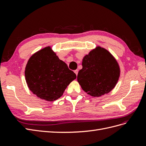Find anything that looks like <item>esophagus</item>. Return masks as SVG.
Returning a JSON list of instances; mask_svg holds the SVG:
<instances>
[{
    "label": "esophagus",
    "instance_id": "1",
    "mask_svg": "<svg viewBox=\"0 0 146 146\" xmlns=\"http://www.w3.org/2000/svg\"><path fill=\"white\" fill-rule=\"evenodd\" d=\"M74 72L76 73V76H77V74H78V70L77 69H76V70H74Z\"/></svg>",
    "mask_w": 146,
    "mask_h": 146
}]
</instances>
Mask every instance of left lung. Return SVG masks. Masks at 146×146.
Instances as JSON below:
<instances>
[{
	"instance_id": "8db88e82",
	"label": "left lung",
	"mask_w": 146,
	"mask_h": 146,
	"mask_svg": "<svg viewBox=\"0 0 146 146\" xmlns=\"http://www.w3.org/2000/svg\"><path fill=\"white\" fill-rule=\"evenodd\" d=\"M77 81L83 90L93 97L108 94L115 87L120 68L114 57L100 46L83 57Z\"/></svg>"
}]
</instances>
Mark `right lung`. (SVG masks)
Wrapping results in <instances>:
<instances>
[{"label":"right lung","instance_id":"1","mask_svg":"<svg viewBox=\"0 0 146 146\" xmlns=\"http://www.w3.org/2000/svg\"><path fill=\"white\" fill-rule=\"evenodd\" d=\"M25 77L34 94L50 102L62 96L66 88L77 77L49 46L30 57L25 67Z\"/></svg>","mask_w":146,"mask_h":146}]
</instances>
